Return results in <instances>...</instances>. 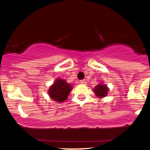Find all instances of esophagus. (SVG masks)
I'll return each mask as SVG.
<instances>
[{"mask_svg":"<svg viewBox=\"0 0 150 150\" xmlns=\"http://www.w3.org/2000/svg\"><path fill=\"white\" fill-rule=\"evenodd\" d=\"M80 83L81 84H83V85H86V83H87V81H86V80H80Z\"/></svg>","mask_w":150,"mask_h":150,"instance_id":"esophagus-1","label":"esophagus"}]
</instances>
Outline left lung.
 Here are the masks:
<instances>
[{"mask_svg":"<svg viewBox=\"0 0 150 150\" xmlns=\"http://www.w3.org/2000/svg\"><path fill=\"white\" fill-rule=\"evenodd\" d=\"M108 90L109 89H108L107 86L101 83L94 87V92L97 97L103 98L104 97H106V95L108 94Z\"/></svg>","mask_w":150,"mask_h":150,"instance_id":"left-lung-1","label":"left lung"}]
</instances>
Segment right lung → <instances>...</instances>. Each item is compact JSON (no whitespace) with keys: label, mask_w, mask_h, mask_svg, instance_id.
<instances>
[{"label":"right lung","mask_w":150,"mask_h":150,"mask_svg":"<svg viewBox=\"0 0 150 150\" xmlns=\"http://www.w3.org/2000/svg\"><path fill=\"white\" fill-rule=\"evenodd\" d=\"M73 87L65 80L58 78L49 89V95L55 101L63 102L69 95Z\"/></svg>","instance_id":"obj_1"}]
</instances>
